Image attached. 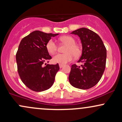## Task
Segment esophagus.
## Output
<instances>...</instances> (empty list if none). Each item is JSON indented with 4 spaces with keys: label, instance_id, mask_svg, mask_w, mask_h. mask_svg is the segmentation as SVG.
Masks as SVG:
<instances>
[{
    "label": "esophagus",
    "instance_id": "1",
    "mask_svg": "<svg viewBox=\"0 0 122 122\" xmlns=\"http://www.w3.org/2000/svg\"><path fill=\"white\" fill-rule=\"evenodd\" d=\"M59 66H60V68H62L63 66H64V65H63V64H59Z\"/></svg>",
    "mask_w": 122,
    "mask_h": 122
}]
</instances>
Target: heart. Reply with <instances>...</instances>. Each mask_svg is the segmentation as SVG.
Returning a JSON list of instances; mask_svg holds the SVG:
<instances>
[{"mask_svg":"<svg viewBox=\"0 0 122 122\" xmlns=\"http://www.w3.org/2000/svg\"><path fill=\"white\" fill-rule=\"evenodd\" d=\"M60 41L66 45L64 54H57L53 57L52 61L54 63L65 64L71 62L73 60L74 57H79L82 53L81 47L76 43V40L71 36H65L60 38ZM46 48L49 53L53 54L57 51L58 46L56 43L53 40L47 41Z\"/></svg>","mask_w":122,"mask_h":122,"instance_id":"heart-1","label":"heart"}]
</instances>
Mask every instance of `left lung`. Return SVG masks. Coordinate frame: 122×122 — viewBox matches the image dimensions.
<instances>
[{
	"instance_id": "obj_1",
	"label": "left lung",
	"mask_w": 122,
	"mask_h": 122,
	"mask_svg": "<svg viewBox=\"0 0 122 122\" xmlns=\"http://www.w3.org/2000/svg\"><path fill=\"white\" fill-rule=\"evenodd\" d=\"M71 34L80 38L82 51L78 62L84 64L81 67L76 64L72 65L69 81L75 88L89 89L97 84L104 72L107 50L100 37L89 29L80 28Z\"/></svg>"
}]
</instances>
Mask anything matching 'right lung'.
<instances>
[{"label":"right lung","mask_w":122,"mask_h":122,"mask_svg":"<svg viewBox=\"0 0 122 122\" xmlns=\"http://www.w3.org/2000/svg\"><path fill=\"white\" fill-rule=\"evenodd\" d=\"M57 35L34 31L21 40L16 54L18 72L22 81L33 91L47 90L54 83L58 64L43 65L51 58L46 45Z\"/></svg>","instance_id":"right-lung-1"}]
</instances>
